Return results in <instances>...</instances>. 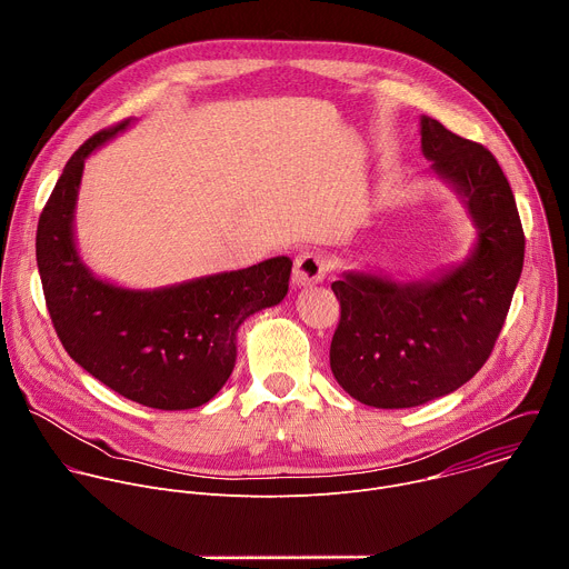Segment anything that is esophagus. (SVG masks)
<instances>
[{"instance_id": "obj_1", "label": "esophagus", "mask_w": 569, "mask_h": 569, "mask_svg": "<svg viewBox=\"0 0 569 569\" xmlns=\"http://www.w3.org/2000/svg\"><path fill=\"white\" fill-rule=\"evenodd\" d=\"M329 272V261L323 254L319 252H301L297 259H295V270H292V283L297 288H306V286H312V283H319L323 277H327Z\"/></svg>"}]
</instances>
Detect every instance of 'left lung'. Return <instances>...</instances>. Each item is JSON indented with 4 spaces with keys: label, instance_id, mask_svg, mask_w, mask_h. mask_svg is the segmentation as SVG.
<instances>
[{
    "label": "left lung",
    "instance_id": "8db88e82",
    "mask_svg": "<svg viewBox=\"0 0 569 569\" xmlns=\"http://www.w3.org/2000/svg\"><path fill=\"white\" fill-rule=\"evenodd\" d=\"M421 150L430 173L459 196L477 238L461 263L430 279L347 270L331 283L342 308L331 371L349 396L380 410L452 393L481 369L525 263L516 198L498 159L426 114Z\"/></svg>",
    "mask_w": 569,
    "mask_h": 569
}]
</instances>
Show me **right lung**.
<instances>
[{
	"instance_id": "1",
	"label": "right lung",
	"mask_w": 569,
	"mask_h": 569,
	"mask_svg": "<svg viewBox=\"0 0 569 569\" xmlns=\"http://www.w3.org/2000/svg\"><path fill=\"white\" fill-rule=\"evenodd\" d=\"M134 119L80 146L40 216L36 259L47 308L64 351L117 393L152 410L209 402L236 365V333L250 315L288 295L292 261L137 290L97 277L76 246V202L86 159Z\"/></svg>"
}]
</instances>
